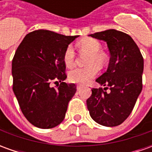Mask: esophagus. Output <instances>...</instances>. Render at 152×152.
I'll list each match as a JSON object with an SVG mask.
<instances>
[{"mask_svg":"<svg viewBox=\"0 0 152 152\" xmlns=\"http://www.w3.org/2000/svg\"><path fill=\"white\" fill-rule=\"evenodd\" d=\"M81 88H82V86H80V85H77V86H76V89H77V90H80Z\"/></svg>","mask_w":152,"mask_h":152,"instance_id":"esophagus-1","label":"esophagus"}]
</instances>
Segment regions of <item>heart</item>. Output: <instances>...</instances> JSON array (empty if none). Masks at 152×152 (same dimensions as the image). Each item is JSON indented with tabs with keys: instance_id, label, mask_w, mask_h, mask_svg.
<instances>
[{
	"instance_id": "1",
	"label": "heart",
	"mask_w": 152,
	"mask_h": 152,
	"mask_svg": "<svg viewBox=\"0 0 152 152\" xmlns=\"http://www.w3.org/2000/svg\"><path fill=\"white\" fill-rule=\"evenodd\" d=\"M77 46L81 53H88L86 64L88 66L79 67L70 71L68 79L71 82L86 84L97 76L99 66H103L107 62V58L101 52L102 45L99 41L93 38H85L80 40ZM76 54L71 45L66 47L63 53V63L67 67H72L75 64Z\"/></svg>"
}]
</instances>
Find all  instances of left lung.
<instances>
[{"label": "left lung", "mask_w": 152, "mask_h": 152, "mask_svg": "<svg viewBox=\"0 0 152 152\" xmlns=\"http://www.w3.org/2000/svg\"><path fill=\"white\" fill-rule=\"evenodd\" d=\"M89 36L107 44L111 54L108 68L96 81L111 91L92 89L87 108L98 124L117 126L130 115L142 91L143 58L134 40L123 31L109 29Z\"/></svg>", "instance_id": "obj_1"}]
</instances>
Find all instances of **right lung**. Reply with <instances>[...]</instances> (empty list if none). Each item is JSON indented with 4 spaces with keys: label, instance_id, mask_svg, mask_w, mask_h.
<instances>
[{
    "label": "right lung",
    "instance_id": "obj_1",
    "mask_svg": "<svg viewBox=\"0 0 152 152\" xmlns=\"http://www.w3.org/2000/svg\"><path fill=\"white\" fill-rule=\"evenodd\" d=\"M79 36L36 30L25 36L12 60L13 91L23 114L31 124L52 129L65 118L68 102L76 91L66 84L63 53ZM60 85L54 88L52 82Z\"/></svg>",
    "mask_w": 152,
    "mask_h": 152
}]
</instances>
